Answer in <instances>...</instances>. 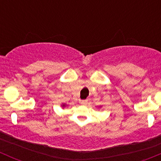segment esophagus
<instances>
[{"mask_svg":"<svg viewBox=\"0 0 161 161\" xmlns=\"http://www.w3.org/2000/svg\"><path fill=\"white\" fill-rule=\"evenodd\" d=\"M80 103H81V104H82V105H86L87 103H88V100H80Z\"/></svg>","mask_w":161,"mask_h":161,"instance_id":"obj_1","label":"esophagus"}]
</instances>
